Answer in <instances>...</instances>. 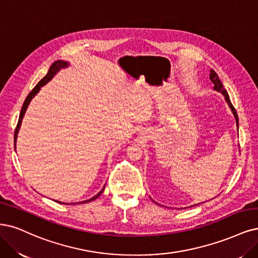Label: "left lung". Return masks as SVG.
Wrapping results in <instances>:
<instances>
[{"label":"left lung","mask_w":258,"mask_h":258,"mask_svg":"<svg viewBox=\"0 0 258 258\" xmlns=\"http://www.w3.org/2000/svg\"><path fill=\"white\" fill-rule=\"evenodd\" d=\"M210 80H211V82L214 83V88H215V90L218 91V92H221L222 94L224 95L225 100L227 101V103H228V105H229V108L232 109V111H233V113H234V116H235V118H236V122H237V126H238V115H237V112H236V110H235V108H234V105L232 104V102H230L229 96H228L226 90L223 87V84L221 83L220 79H219L218 75L216 74V72H215L214 69L210 70Z\"/></svg>","instance_id":"obj_1"}]
</instances>
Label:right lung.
<instances>
[{"mask_svg":"<svg viewBox=\"0 0 258 258\" xmlns=\"http://www.w3.org/2000/svg\"><path fill=\"white\" fill-rule=\"evenodd\" d=\"M68 66V64H67V61H63V60H57V61H55V63H53L52 65H51V67H50V69H49V72H48V74H47V76L44 77V78H42L40 81L37 83V85L35 86L33 90H32V92L28 95V97H26V99L24 100V103H23V105H22V109H21V112H20V116H19V120H18V123H17V127H16V130H15V137H14V142H15V146H16V142H17V135H18V131H19V129H20V126H21V121H22V118H23V116H24V114H25V111H26V109H28V106H29V104H30V102H31V100H32V98L33 97L36 95L38 92H39V90H40V87L41 86H43L44 84H47L50 80L53 78V76H54L58 70L60 69V68H64V67H67ZM103 190H104V188L97 194V195H95L94 198H92L91 200H87V201H85V202H82V203H87V202H91V201H94L95 199H97L99 197V195L103 192ZM57 203H59V202H57ZM61 204V203H60Z\"/></svg>","mask_w":258,"mask_h":258,"instance_id":"add662e5","label":"right lung"}]
</instances>
